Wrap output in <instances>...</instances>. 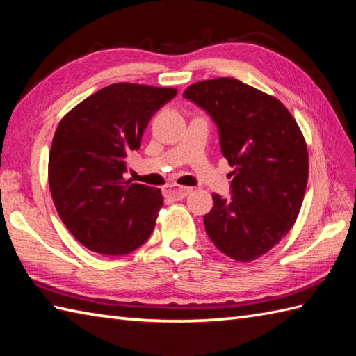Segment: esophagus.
<instances>
[{
	"label": "esophagus",
	"instance_id": "obj_1",
	"mask_svg": "<svg viewBox=\"0 0 356 356\" xmlns=\"http://www.w3.org/2000/svg\"><path fill=\"white\" fill-rule=\"evenodd\" d=\"M163 193L166 197H171L174 200H182L184 197H186V195L191 193V188L179 186V185H168L163 190Z\"/></svg>",
	"mask_w": 356,
	"mask_h": 356
}]
</instances>
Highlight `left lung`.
I'll use <instances>...</instances> for the list:
<instances>
[{
  "mask_svg": "<svg viewBox=\"0 0 356 356\" xmlns=\"http://www.w3.org/2000/svg\"><path fill=\"white\" fill-rule=\"evenodd\" d=\"M184 96L213 118L234 166L231 199L213 194L214 207L203 217L207 234L232 260L252 261L297 220L309 174L305 136L277 97L238 79L195 82Z\"/></svg>",
  "mask_w": 356,
  "mask_h": 356,
  "instance_id": "1",
  "label": "left lung"
}]
</instances>
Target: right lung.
I'll list each match as a JSON object with an SVG mask.
<instances>
[{
  "mask_svg": "<svg viewBox=\"0 0 356 356\" xmlns=\"http://www.w3.org/2000/svg\"><path fill=\"white\" fill-rule=\"evenodd\" d=\"M176 95V88L118 82L58 124L49 154L51 199L67 229L90 251L130 254L153 232L162 193L124 177L127 156L140 148L149 119Z\"/></svg>",
  "mask_w": 356,
  "mask_h": 356,
  "instance_id": "right-lung-1",
  "label": "right lung"
}]
</instances>
